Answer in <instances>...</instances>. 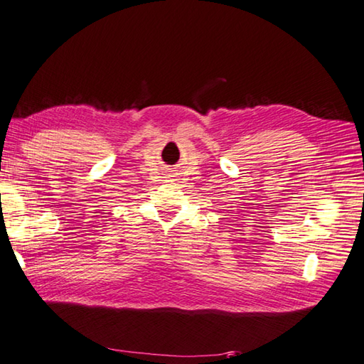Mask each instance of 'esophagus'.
Wrapping results in <instances>:
<instances>
[{"instance_id":"esophagus-1","label":"esophagus","mask_w":364,"mask_h":364,"mask_svg":"<svg viewBox=\"0 0 364 364\" xmlns=\"http://www.w3.org/2000/svg\"><path fill=\"white\" fill-rule=\"evenodd\" d=\"M173 177H174L173 174H169V176H168V182H174L176 179H173Z\"/></svg>"}]
</instances>
